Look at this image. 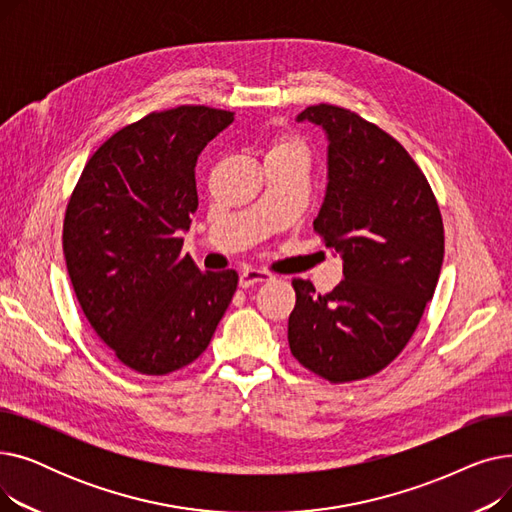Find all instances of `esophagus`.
<instances>
[{
  "instance_id": "esophagus-1",
  "label": "esophagus",
  "mask_w": 512,
  "mask_h": 512,
  "mask_svg": "<svg viewBox=\"0 0 512 512\" xmlns=\"http://www.w3.org/2000/svg\"><path fill=\"white\" fill-rule=\"evenodd\" d=\"M274 276L270 274V272H265V270H255V267H251V270H242L240 272V286L242 288H249V286H253V284H257V282H267V280H272Z\"/></svg>"
}]
</instances>
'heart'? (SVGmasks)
<instances>
[{"label": "heart", "mask_w": 512, "mask_h": 512, "mask_svg": "<svg viewBox=\"0 0 512 512\" xmlns=\"http://www.w3.org/2000/svg\"><path fill=\"white\" fill-rule=\"evenodd\" d=\"M286 149H297V151H303V145L292 139V137H280L274 145H272V151H286Z\"/></svg>", "instance_id": "1"}]
</instances>
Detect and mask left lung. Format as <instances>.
Returning <instances> with one entry per match:
<instances>
[{
	"label": "left lung",
	"mask_w": 512,
	"mask_h": 512,
	"mask_svg": "<svg viewBox=\"0 0 512 512\" xmlns=\"http://www.w3.org/2000/svg\"><path fill=\"white\" fill-rule=\"evenodd\" d=\"M328 134V188L313 230L342 255L328 294L294 278L290 353L332 384L388 367L415 334L444 259V224L425 174L396 139L346 107L309 105L297 118Z\"/></svg>",
	"instance_id": "8db88e82"
}]
</instances>
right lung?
Listing matches in <instances>:
<instances>
[{
    "label": "right lung",
    "mask_w": 512,
    "mask_h": 512,
    "mask_svg": "<svg viewBox=\"0 0 512 512\" xmlns=\"http://www.w3.org/2000/svg\"><path fill=\"white\" fill-rule=\"evenodd\" d=\"M232 120L207 105L151 112L91 155L68 201L62 247L80 309L143 375L193 363L236 292L234 270L201 272L180 238L199 205L197 157Z\"/></svg>",
    "instance_id": "obj_1"
}]
</instances>
